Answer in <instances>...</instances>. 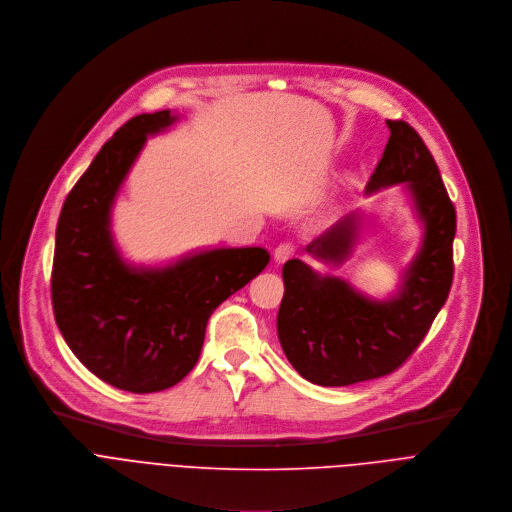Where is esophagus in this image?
<instances>
[{"label":"esophagus","instance_id":"34e87169","mask_svg":"<svg viewBox=\"0 0 512 512\" xmlns=\"http://www.w3.org/2000/svg\"><path fill=\"white\" fill-rule=\"evenodd\" d=\"M294 252H296V244H294V242H290V240H288V242H282V244H278L276 250H274V260H276V262H284V260L292 258Z\"/></svg>","mask_w":512,"mask_h":512}]
</instances>
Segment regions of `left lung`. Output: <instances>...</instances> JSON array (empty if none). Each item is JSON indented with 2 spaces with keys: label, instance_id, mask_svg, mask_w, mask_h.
I'll return each instance as SVG.
<instances>
[{
  "label": "left lung",
  "instance_id": "1",
  "mask_svg": "<svg viewBox=\"0 0 512 512\" xmlns=\"http://www.w3.org/2000/svg\"><path fill=\"white\" fill-rule=\"evenodd\" d=\"M385 151L367 191L410 183L426 224L422 252L405 272L403 290L387 302L357 294L345 280L315 274L292 258L284 264L278 339L292 367L311 383L345 387L399 369L428 335L454 278L456 210L426 143L405 121H387ZM349 216L319 236L309 252L341 262L355 240Z\"/></svg>",
  "mask_w": 512,
  "mask_h": 512
}]
</instances>
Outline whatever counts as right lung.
<instances>
[{
    "label": "right lung",
    "mask_w": 512,
    "mask_h": 512,
    "mask_svg": "<svg viewBox=\"0 0 512 512\" xmlns=\"http://www.w3.org/2000/svg\"><path fill=\"white\" fill-rule=\"evenodd\" d=\"M169 111L129 119L70 189L56 228L52 309L78 361L131 393L163 391L197 363L212 313L270 262L264 248H220L163 270L123 264L109 232L113 199L147 135Z\"/></svg>",
    "instance_id": "1"
}]
</instances>
